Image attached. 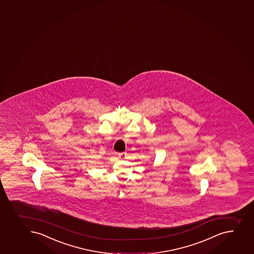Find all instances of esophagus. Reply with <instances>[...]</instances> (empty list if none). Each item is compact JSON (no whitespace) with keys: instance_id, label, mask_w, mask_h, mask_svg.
<instances>
[{"instance_id":"34e87169","label":"esophagus","mask_w":254,"mask_h":254,"mask_svg":"<svg viewBox=\"0 0 254 254\" xmlns=\"http://www.w3.org/2000/svg\"><path fill=\"white\" fill-rule=\"evenodd\" d=\"M126 156H127V154H126L125 152H121V153H118V157L122 159V160L125 159Z\"/></svg>"}]
</instances>
